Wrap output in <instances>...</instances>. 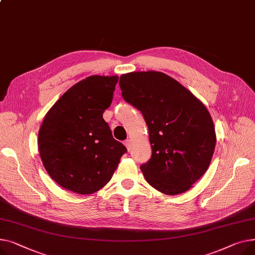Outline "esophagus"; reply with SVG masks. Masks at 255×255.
I'll list each match as a JSON object with an SVG mask.
<instances>
[{"label":"esophagus","mask_w":255,"mask_h":255,"mask_svg":"<svg viewBox=\"0 0 255 255\" xmlns=\"http://www.w3.org/2000/svg\"><path fill=\"white\" fill-rule=\"evenodd\" d=\"M124 144L126 145V147L128 148V150H129L130 149V144H131V141L129 140V139H127L125 142H124Z\"/></svg>","instance_id":"34e87169"}]
</instances>
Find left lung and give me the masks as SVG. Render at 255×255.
<instances>
[{
  "label": "left lung",
  "mask_w": 255,
  "mask_h": 255,
  "mask_svg": "<svg viewBox=\"0 0 255 255\" xmlns=\"http://www.w3.org/2000/svg\"><path fill=\"white\" fill-rule=\"evenodd\" d=\"M124 100L143 115L152 154L141 164L146 181L164 194L188 190L206 173L216 136L204 104L161 72H131L119 79Z\"/></svg>",
  "instance_id": "left-lung-1"
}]
</instances>
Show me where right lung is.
Here are the masks:
<instances>
[{
    "label": "right lung",
    "instance_id": "add662e5",
    "mask_svg": "<svg viewBox=\"0 0 255 255\" xmlns=\"http://www.w3.org/2000/svg\"><path fill=\"white\" fill-rule=\"evenodd\" d=\"M117 81V76L98 75L81 80L44 118L38 134L40 156L49 176L68 190L98 191L109 182L127 152L103 118Z\"/></svg>",
    "mask_w": 255,
    "mask_h": 255
}]
</instances>
